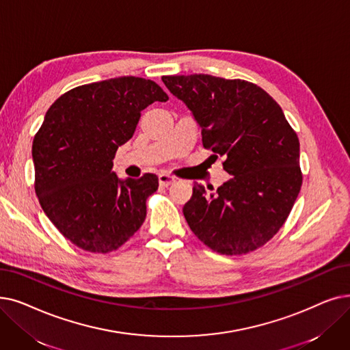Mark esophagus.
Returning <instances> with one entry per match:
<instances>
[{
    "label": "esophagus",
    "mask_w": 350,
    "mask_h": 350,
    "mask_svg": "<svg viewBox=\"0 0 350 350\" xmlns=\"http://www.w3.org/2000/svg\"><path fill=\"white\" fill-rule=\"evenodd\" d=\"M174 181H176V178L173 176H169V174H160L159 176V183L163 187H169L170 185L174 183Z\"/></svg>",
    "instance_id": "obj_1"
}]
</instances>
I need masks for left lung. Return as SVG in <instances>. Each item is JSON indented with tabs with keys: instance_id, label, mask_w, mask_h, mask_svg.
I'll return each instance as SVG.
<instances>
[{
	"instance_id": "obj_1",
	"label": "left lung",
	"mask_w": 350,
	"mask_h": 350,
	"mask_svg": "<svg viewBox=\"0 0 350 350\" xmlns=\"http://www.w3.org/2000/svg\"><path fill=\"white\" fill-rule=\"evenodd\" d=\"M161 80L186 104L202 130L203 146L224 159V170L232 176L210 194L194 183L183 207L191 232L221 254L263 246L286 221L301 186L299 139L280 105L245 80L208 74Z\"/></svg>"
}]
</instances>
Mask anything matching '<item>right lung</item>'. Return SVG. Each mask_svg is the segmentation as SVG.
<instances>
[{
  "label": "right lung",
  "mask_w": 350,
  "mask_h": 350,
  "mask_svg": "<svg viewBox=\"0 0 350 350\" xmlns=\"http://www.w3.org/2000/svg\"><path fill=\"white\" fill-rule=\"evenodd\" d=\"M167 100L154 81L118 77L75 87L45 113L33 142L36 193L72 245L109 253L140 229L159 177L121 180L111 170L113 159L133 137L142 111Z\"/></svg>",
  "instance_id": "add662e5"
}]
</instances>
